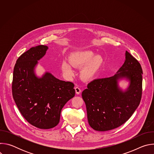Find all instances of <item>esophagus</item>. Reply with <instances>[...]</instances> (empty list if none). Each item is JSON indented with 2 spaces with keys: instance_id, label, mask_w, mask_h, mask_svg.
Listing matches in <instances>:
<instances>
[{
  "instance_id": "1",
  "label": "esophagus",
  "mask_w": 154,
  "mask_h": 154,
  "mask_svg": "<svg viewBox=\"0 0 154 154\" xmlns=\"http://www.w3.org/2000/svg\"><path fill=\"white\" fill-rule=\"evenodd\" d=\"M75 92H76L77 94H79L81 93V91H82L80 88L79 86H78L75 88Z\"/></svg>"
}]
</instances>
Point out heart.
<instances>
[{"instance_id":"b5f03b06","label":"heart","mask_w":154,"mask_h":154,"mask_svg":"<svg viewBox=\"0 0 154 154\" xmlns=\"http://www.w3.org/2000/svg\"><path fill=\"white\" fill-rule=\"evenodd\" d=\"M91 51L78 52L73 54L70 58V64L75 68H81L84 65L80 72L81 78L84 80H89L93 78L97 73L103 64L101 56L96 55ZM63 72L68 76L73 75V69L71 66L64 61L61 63Z\"/></svg>"}]
</instances>
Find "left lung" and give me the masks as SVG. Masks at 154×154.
I'll list each match as a JSON object with an SVG mask.
<instances>
[{
	"mask_svg": "<svg viewBox=\"0 0 154 154\" xmlns=\"http://www.w3.org/2000/svg\"><path fill=\"white\" fill-rule=\"evenodd\" d=\"M114 76L95 79L82 94L86 104L88 121L97 131H107L124 124L140 105L142 96L143 69L138 61L127 51L122 67ZM129 79L128 90L122 92L117 80Z\"/></svg>",
	"mask_w": 154,
	"mask_h": 154,
	"instance_id": "obj_1",
	"label": "left lung"
}]
</instances>
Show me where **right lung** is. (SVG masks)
<instances>
[{"instance_id":"add662e5","label":"right lung","mask_w":154,"mask_h":154,"mask_svg":"<svg viewBox=\"0 0 154 154\" xmlns=\"http://www.w3.org/2000/svg\"><path fill=\"white\" fill-rule=\"evenodd\" d=\"M48 47L39 45L22 54L15 64L12 94L21 115L32 125L49 129L58 125L64 105L75 94L74 84L46 72L37 78L33 70Z\"/></svg>"}]
</instances>
